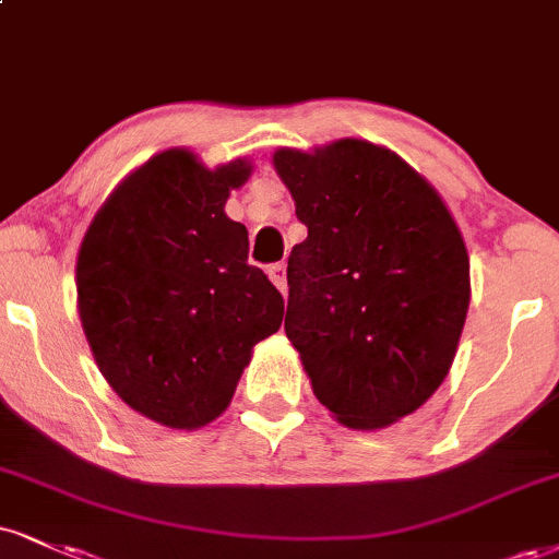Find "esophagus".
I'll use <instances>...</instances> for the list:
<instances>
[{
    "label": "esophagus",
    "mask_w": 559,
    "mask_h": 559,
    "mask_svg": "<svg viewBox=\"0 0 559 559\" xmlns=\"http://www.w3.org/2000/svg\"><path fill=\"white\" fill-rule=\"evenodd\" d=\"M267 275H271V281L281 288V292H286V265L284 262H275V265L267 267Z\"/></svg>",
    "instance_id": "obj_1"
}]
</instances>
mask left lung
Wrapping results in <instances>:
<instances>
[{"mask_svg":"<svg viewBox=\"0 0 559 559\" xmlns=\"http://www.w3.org/2000/svg\"><path fill=\"white\" fill-rule=\"evenodd\" d=\"M307 239L288 254L286 335L341 425L380 429L445 380L468 312V252L406 160L367 140L281 147Z\"/></svg>","mask_w":559,"mask_h":559,"instance_id":"1","label":"left lung"}]
</instances>
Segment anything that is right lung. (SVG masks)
<instances>
[{
    "instance_id": "obj_1",
    "label": "right lung",
    "mask_w": 559,
    "mask_h": 559,
    "mask_svg": "<svg viewBox=\"0 0 559 559\" xmlns=\"http://www.w3.org/2000/svg\"><path fill=\"white\" fill-rule=\"evenodd\" d=\"M247 160L211 171L185 147L132 171L87 228L78 309L98 369L134 412L174 429L224 414L284 297L247 262V228L224 213Z\"/></svg>"
}]
</instances>
